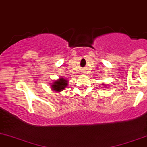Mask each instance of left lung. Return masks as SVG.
I'll use <instances>...</instances> for the list:
<instances>
[{"mask_svg": "<svg viewBox=\"0 0 147 147\" xmlns=\"http://www.w3.org/2000/svg\"><path fill=\"white\" fill-rule=\"evenodd\" d=\"M102 85H103V87H102V88H105V87H106V85H105V84H102Z\"/></svg>", "mask_w": 147, "mask_h": 147, "instance_id": "8db88e82", "label": "left lung"}]
</instances>
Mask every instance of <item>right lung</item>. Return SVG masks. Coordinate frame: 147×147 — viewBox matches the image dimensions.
<instances>
[{
    "label": "right lung",
    "instance_id": "add662e5",
    "mask_svg": "<svg viewBox=\"0 0 147 147\" xmlns=\"http://www.w3.org/2000/svg\"><path fill=\"white\" fill-rule=\"evenodd\" d=\"M68 80L65 78H59V79L53 81L51 84V88L53 91L57 92H60L67 88L68 85Z\"/></svg>",
    "mask_w": 147,
    "mask_h": 147
}]
</instances>
